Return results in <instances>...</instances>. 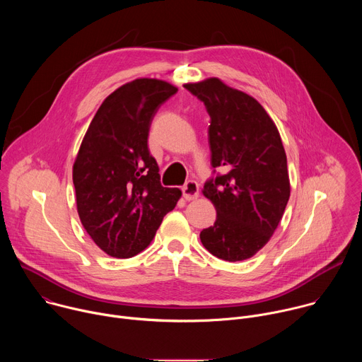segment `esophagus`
Segmentation results:
<instances>
[{
	"label": "esophagus",
	"instance_id": "34e87169",
	"mask_svg": "<svg viewBox=\"0 0 362 362\" xmlns=\"http://www.w3.org/2000/svg\"><path fill=\"white\" fill-rule=\"evenodd\" d=\"M182 192L186 200H193L199 196V183L196 180H187L182 187Z\"/></svg>",
	"mask_w": 362,
	"mask_h": 362
}]
</instances>
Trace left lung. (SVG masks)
<instances>
[{"instance_id": "left-lung-1", "label": "left lung", "mask_w": 362, "mask_h": 362, "mask_svg": "<svg viewBox=\"0 0 362 362\" xmlns=\"http://www.w3.org/2000/svg\"><path fill=\"white\" fill-rule=\"evenodd\" d=\"M211 116V165L223 168L203 186L216 209L214 226L200 232L219 259L245 261L262 249L282 219L291 187L279 132L253 97L219 78L186 84Z\"/></svg>"}]
</instances>
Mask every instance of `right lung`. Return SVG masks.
I'll use <instances>...</instances> for the list:
<instances>
[{"label": "right lung", "instance_id": "obj_1", "mask_svg": "<svg viewBox=\"0 0 362 362\" xmlns=\"http://www.w3.org/2000/svg\"><path fill=\"white\" fill-rule=\"evenodd\" d=\"M177 88L137 78L100 106L73 166L77 212L94 243L113 257L146 249L182 194L163 187L147 144L154 115Z\"/></svg>", "mask_w": 362, "mask_h": 362}]
</instances>
